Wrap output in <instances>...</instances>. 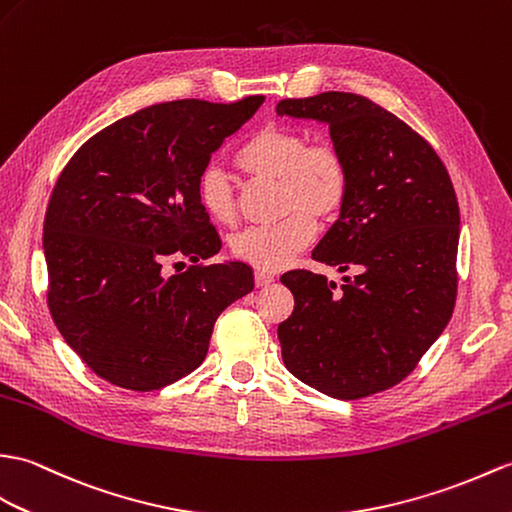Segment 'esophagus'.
I'll use <instances>...</instances> for the list:
<instances>
[{"label":"esophagus","mask_w":512,"mask_h":512,"mask_svg":"<svg viewBox=\"0 0 512 512\" xmlns=\"http://www.w3.org/2000/svg\"><path fill=\"white\" fill-rule=\"evenodd\" d=\"M272 281H275V275H270V272H264V270H257L255 272V285H257V288H264V285H270Z\"/></svg>","instance_id":"34e87169"}]
</instances>
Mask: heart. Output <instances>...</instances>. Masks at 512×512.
<instances>
[{
	"label": "heart",
	"instance_id": "heart-1",
	"mask_svg": "<svg viewBox=\"0 0 512 512\" xmlns=\"http://www.w3.org/2000/svg\"><path fill=\"white\" fill-rule=\"evenodd\" d=\"M235 161L253 181L277 183V211L283 216L231 237V253L264 272L283 268L303 251L314 237V220H334L351 192L347 154L334 141H310L299 128L261 126L244 141ZM196 198L211 220L235 222V187L220 165L200 170Z\"/></svg>",
	"mask_w": 512,
	"mask_h": 512
}]
</instances>
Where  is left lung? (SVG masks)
<instances>
[{
	"instance_id": "1",
	"label": "left lung",
	"mask_w": 512,
	"mask_h": 512,
	"mask_svg": "<svg viewBox=\"0 0 512 512\" xmlns=\"http://www.w3.org/2000/svg\"><path fill=\"white\" fill-rule=\"evenodd\" d=\"M277 113L327 122L347 154L351 192L312 259L355 270L340 290L312 270L281 277L294 294V312L277 331L283 364L329 397L375 395L417 368L454 314V185L417 130L364 95L285 98Z\"/></svg>"
}]
</instances>
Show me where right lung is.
I'll use <instances>...</instances> for the list:
<instances>
[{"label":"right lung","instance_id":"1","mask_svg":"<svg viewBox=\"0 0 512 512\" xmlns=\"http://www.w3.org/2000/svg\"><path fill=\"white\" fill-rule=\"evenodd\" d=\"M261 102L148 106L87 139L58 176L43 222L47 307L104 382L150 392L196 371L220 312L253 290L242 261L205 264L222 242L196 178ZM181 256L193 266L165 276Z\"/></svg>","mask_w":512,"mask_h":512}]
</instances>
